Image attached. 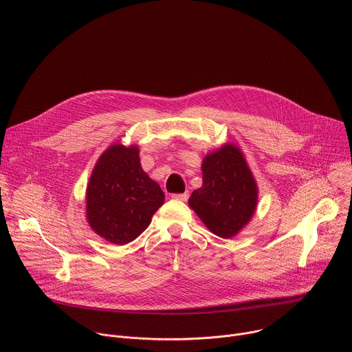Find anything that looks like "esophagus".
<instances>
[{"mask_svg": "<svg viewBox=\"0 0 352 352\" xmlns=\"http://www.w3.org/2000/svg\"><path fill=\"white\" fill-rule=\"evenodd\" d=\"M173 199L175 200H181V201H186L189 199V192H185V193H173L171 195Z\"/></svg>", "mask_w": 352, "mask_h": 352, "instance_id": "34e87169", "label": "esophagus"}]
</instances>
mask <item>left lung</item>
<instances>
[{
  "label": "left lung",
  "mask_w": 352,
  "mask_h": 352,
  "mask_svg": "<svg viewBox=\"0 0 352 352\" xmlns=\"http://www.w3.org/2000/svg\"><path fill=\"white\" fill-rule=\"evenodd\" d=\"M203 186L189 206L219 238H232L250 221L257 204V185L235 145H225L201 164Z\"/></svg>",
  "instance_id": "8db88e82"
}]
</instances>
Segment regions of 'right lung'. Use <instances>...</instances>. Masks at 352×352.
Here are the masks:
<instances>
[{
  "mask_svg": "<svg viewBox=\"0 0 352 352\" xmlns=\"http://www.w3.org/2000/svg\"><path fill=\"white\" fill-rule=\"evenodd\" d=\"M137 146H110L98 160L87 188L91 228L114 245H127L149 226L164 203L160 186L144 173Z\"/></svg>",
  "mask_w": 352,
  "mask_h": 352,
  "instance_id": "right-lung-1",
  "label": "right lung"
}]
</instances>
